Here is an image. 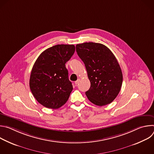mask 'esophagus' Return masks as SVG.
<instances>
[{"mask_svg": "<svg viewBox=\"0 0 154 154\" xmlns=\"http://www.w3.org/2000/svg\"><path fill=\"white\" fill-rule=\"evenodd\" d=\"M80 79H78L75 82V85H77V84L80 82Z\"/></svg>", "mask_w": 154, "mask_h": 154, "instance_id": "1", "label": "esophagus"}]
</instances>
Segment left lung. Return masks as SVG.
<instances>
[{"instance_id": "8db88e82", "label": "left lung", "mask_w": 154, "mask_h": 154, "mask_svg": "<svg viewBox=\"0 0 154 154\" xmlns=\"http://www.w3.org/2000/svg\"><path fill=\"white\" fill-rule=\"evenodd\" d=\"M76 51L91 83L85 93L88 99L98 106L112 102L121 90L123 79L114 54L105 45L92 42L77 45Z\"/></svg>"}]
</instances>
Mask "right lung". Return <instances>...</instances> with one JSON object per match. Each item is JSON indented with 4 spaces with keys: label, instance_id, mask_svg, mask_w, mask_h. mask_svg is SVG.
<instances>
[{
    "label": "right lung",
    "instance_id": "1",
    "mask_svg": "<svg viewBox=\"0 0 154 154\" xmlns=\"http://www.w3.org/2000/svg\"><path fill=\"white\" fill-rule=\"evenodd\" d=\"M75 52L72 45H58L43 51L32 69L29 85L36 100L44 106L57 109L72 91L65 64Z\"/></svg>",
    "mask_w": 154,
    "mask_h": 154
}]
</instances>
